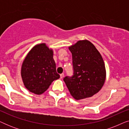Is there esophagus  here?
<instances>
[{
	"instance_id": "1",
	"label": "esophagus",
	"mask_w": 129,
	"mask_h": 129,
	"mask_svg": "<svg viewBox=\"0 0 129 129\" xmlns=\"http://www.w3.org/2000/svg\"><path fill=\"white\" fill-rule=\"evenodd\" d=\"M64 73H61V74H60V78L61 79H63V77H64Z\"/></svg>"
}]
</instances>
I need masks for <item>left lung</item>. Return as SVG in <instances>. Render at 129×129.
Returning a JSON list of instances; mask_svg holds the SVG:
<instances>
[{
    "label": "left lung",
    "instance_id": "obj_1",
    "mask_svg": "<svg viewBox=\"0 0 129 129\" xmlns=\"http://www.w3.org/2000/svg\"><path fill=\"white\" fill-rule=\"evenodd\" d=\"M69 49L72 54L73 75L63 80L70 94L76 100L93 96L102 89L106 79L101 54L87 40H79Z\"/></svg>",
    "mask_w": 129,
    "mask_h": 129
}]
</instances>
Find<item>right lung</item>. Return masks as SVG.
Masks as SVG:
<instances>
[{
	"label": "right lung",
	"mask_w": 129,
	"mask_h": 129,
	"mask_svg": "<svg viewBox=\"0 0 129 129\" xmlns=\"http://www.w3.org/2000/svg\"><path fill=\"white\" fill-rule=\"evenodd\" d=\"M53 52L45 43L35 46L23 62L21 76L26 89L36 94H41L54 80L60 78L56 72Z\"/></svg>",
	"instance_id": "add662e5"
}]
</instances>
